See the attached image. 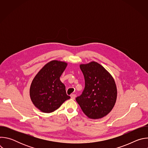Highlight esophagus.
Here are the masks:
<instances>
[{"label":"esophagus","instance_id":"34e87169","mask_svg":"<svg viewBox=\"0 0 148 148\" xmlns=\"http://www.w3.org/2000/svg\"><path fill=\"white\" fill-rule=\"evenodd\" d=\"M75 96H76L75 94H71V98L72 99H74L75 98Z\"/></svg>","mask_w":148,"mask_h":148}]
</instances>
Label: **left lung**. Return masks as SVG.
Instances as JSON below:
<instances>
[{
	"instance_id": "obj_1",
	"label": "left lung",
	"mask_w": 148,
	"mask_h": 148,
	"mask_svg": "<svg viewBox=\"0 0 148 148\" xmlns=\"http://www.w3.org/2000/svg\"><path fill=\"white\" fill-rule=\"evenodd\" d=\"M79 67L85 79V88L76 101L89 118H102L111 112L116 102L117 89L114 79L97 62L80 64Z\"/></svg>"
}]
</instances>
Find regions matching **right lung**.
<instances>
[{
  "label": "right lung",
  "mask_w": 148,
  "mask_h": 148,
  "mask_svg": "<svg viewBox=\"0 0 148 148\" xmlns=\"http://www.w3.org/2000/svg\"><path fill=\"white\" fill-rule=\"evenodd\" d=\"M67 63L53 60L42 68L32 81L30 96L34 106L41 112L50 113L57 110L62 103L70 98L64 84L60 77Z\"/></svg>",
  "instance_id": "obj_1"
}]
</instances>
